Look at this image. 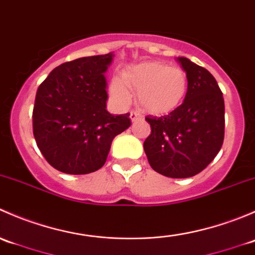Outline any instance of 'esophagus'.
Masks as SVG:
<instances>
[{"instance_id":"obj_1","label":"esophagus","mask_w":255,"mask_h":255,"mask_svg":"<svg viewBox=\"0 0 255 255\" xmlns=\"http://www.w3.org/2000/svg\"><path fill=\"white\" fill-rule=\"evenodd\" d=\"M129 118H130V121H132V122H135V121H138V120H140V118H142V115H140V113H138V112H135V111H132L129 113Z\"/></svg>"}]
</instances>
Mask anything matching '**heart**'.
Returning a JSON list of instances; mask_svg holds the SVG:
<instances>
[{"mask_svg": "<svg viewBox=\"0 0 255 255\" xmlns=\"http://www.w3.org/2000/svg\"><path fill=\"white\" fill-rule=\"evenodd\" d=\"M189 87L186 71L160 61H144L123 71L122 81L115 80L110 91L121 106L132 100L129 90L137 92V102L143 111L163 116L179 107Z\"/></svg>", "mask_w": 255, "mask_h": 255, "instance_id": "1", "label": "heart"}]
</instances>
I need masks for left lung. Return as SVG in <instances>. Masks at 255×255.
Returning <instances> with one entry per match:
<instances>
[{
  "label": "left lung",
  "instance_id": "left-lung-1",
  "mask_svg": "<svg viewBox=\"0 0 255 255\" xmlns=\"http://www.w3.org/2000/svg\"><path fill=\"white\" fill-rule=\"evenodd\" d=\"M189 78L184 102L169 115L149 117L144 151L156 173L185 179L201 173L225 138V101L216 79L187 58H177Z\"/></svg>",
  "mask_w": 255,
  "mask_h": 255
}]
</instances>
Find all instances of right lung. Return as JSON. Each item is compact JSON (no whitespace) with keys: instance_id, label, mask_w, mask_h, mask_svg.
<instances>
[{"instance_id":"obj_1","label":"right lung","mask_w":255,"mask_h":255,"mask_svg":"<svg viewBox=\"0 0 255 255\" xmlns=\"http://www.w3.org/2000/svg\"><path fill=\"white\" fill-rule=\"evenodd\" d=\"M112 54L85 56L56 66L39 85L33 134L45 160L71 175L104 166L113 138L130 126L129 113L106 111L105 71Z\"/></svg>"}]
</instances>
